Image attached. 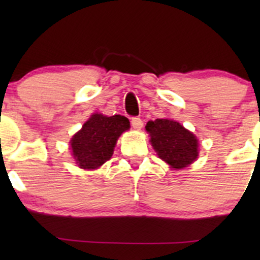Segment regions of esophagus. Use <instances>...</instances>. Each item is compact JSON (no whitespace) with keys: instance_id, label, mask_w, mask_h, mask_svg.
Here are the masks:
<instances>
[{"instance_id":"34e87169","label":"esophagus","mask_w":260,"mask_h":260,"mask_svg":"<svg viewBox=\"0 0 260 260\" xmlns=\"http://www.w3.org/2000/svg\"><path fill=\"white\" fill-rule=\"evenodd\" d=\"M131 123H132V127L136 128V129H140L143 127V121L139 117H133Z\"/></svg>"}]
</instances>
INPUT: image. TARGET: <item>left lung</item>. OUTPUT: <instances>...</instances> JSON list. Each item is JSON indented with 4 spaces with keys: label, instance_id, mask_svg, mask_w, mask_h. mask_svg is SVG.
Instances as JSON below:
<instances>
[{
    "label": "left lung",
    "instance_id": "1",
    "mask_svg": "<svg viewBox=\"0 0 260 260\" xmlns=\"http://www.w3.org/2000/svg\"><path fill=\"white\" fill-rule=\"evenodd\" d=\"M145 129L157 156L171 169L187 168L198 157V139L177 121L156 118L149 121Z\"/></svg>",
    "mask_w": 260,
    "mask_h": 260
}]
</instances>
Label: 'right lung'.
<instances>
[{"instance_id": "right-lung-1", "label": "right lung", "mask_w": 260, "mask_h": 260, "mask_svg": "<svg viewBox=\"0 0 260 260\" xmlns=\"http://www.w3.org/2000/svg\"><path fill=\"white\" fill-rule=\"evenodd\" d=\"M129 129V121L121 115L92 113L82 129L71 139L76 164L80 169L95 170L111 159L118 137Z\"/></svg>"}]
</instances>
